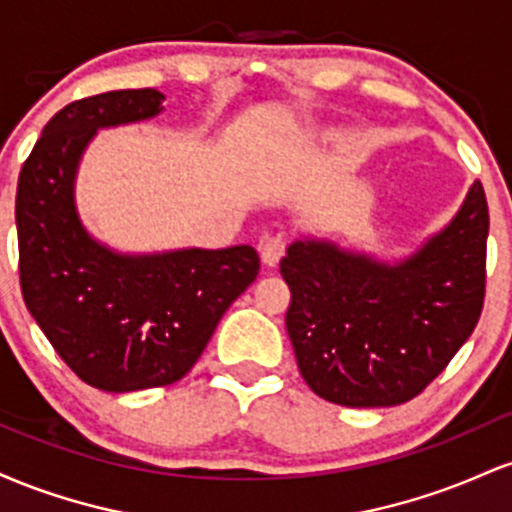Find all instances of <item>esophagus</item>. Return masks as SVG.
<instances>
[{
	"label": "esophagus",
	"mask_w": 512,
	"mask_h": 512,
	"mask_svg": "<svg viewBox=\"0 0 512 512\" xmlns=\"http://www.w3.org/2000/svg\"><path fill=\"white\" fill-rule=\"evenodd\" d=\"M286 252V238L284 236H264L260 240V257L267 267L279 264L281 257Z\"/></svg>",
	"instance_id": "1"
}]
</instances>
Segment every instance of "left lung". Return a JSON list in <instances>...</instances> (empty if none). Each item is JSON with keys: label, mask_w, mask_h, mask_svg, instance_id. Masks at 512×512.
Here are the masks:
<instances>
[{"label": "left lung", "mask_w": 512, "mask_h": 512, "mask_svg": "<svg viewBox=\"0 0 512 512\" xmlns=\"http://www.w3.org/2000/svg\"><path fill=\"white\" fill-rule=\"evenodd\" d=\"M489 207L479 180L460 211L395 264L327 240H296L281 260L298 370L342 407H395L443 373L477 327L486 293Z\"/></svg>", "instance_id": "1"}]
</instances>
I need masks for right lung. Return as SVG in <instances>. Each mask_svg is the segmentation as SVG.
<instances>
[{
    "instance_id": "1",
    "label": "right lung",
    "mask_w": 512,
    "mask_h": 512,
    "mask_svg": "<svg viewBox=\"0 0 512 512\" xmlns=\"http://www.w3.org/2000/svg\"><path fill=\"white\" fill-rule=\"evenodd\" d=\"M156 88L81 98L45 125L16 187L28 313L88 385L134 392L178 383L260 272L250 245L122 255L88 236L74 204L79 161L103 127L156 117Z\"/></svg>"
}]
</instances>
